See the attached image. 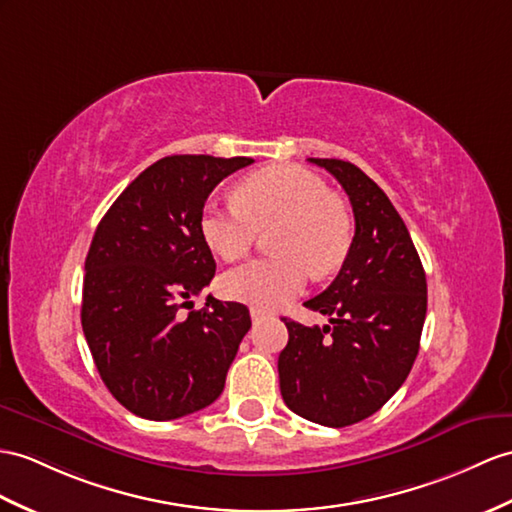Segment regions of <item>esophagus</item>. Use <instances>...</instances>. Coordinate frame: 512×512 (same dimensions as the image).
<instances>
[{
	"label": "esophagus",
	"instance_id": "1",
	"mask_svg": "<svg viewBox=\"0 0 512 512\" xmlns=\"http://www.w3.org/2000/svg\"><path fill=\"white\" fill-rule=\"evenodd\" d=\"M249 315H252V321H254V323H258V321H263V319L267 317V310L252 306V308H249Z\"/></svg>",
	"mask_w": 512,
	"mask_h": 512
}]
</instances>
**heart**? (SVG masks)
Listing matches in <instances>:
<instances>
[{
    "label": "heart",
    "instance_id": "b5f03b06",
    "mask_svg": "<svg viewBox=\"0 0 512 512\" xmlns=\"http://www.w3.org/2000/svg\"><path fill=\"white\" fill-rule=\"evenodd\" d=\"M236 202L208 199L199 217L204 241L223 260L241 258L260 230L271 232V258L223 273L221 291L234 302L278 308L302 293L310 271L328 276L352 243L350 215L317 173L295 165L260 169L236 184Z\"/></svg>",
    "mask_w": 512,
    "mask_h": 512
}]
</instances>
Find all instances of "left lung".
<instances>
[{"label":"left lung","instance_id":"8db88e82","mask_svg":"<svg viewBox=\"0 0 512 512\" xmlns=\"http://www.w3.org/2000/svg\"><path fill=\"white\" fill-rule=\"evenodd\" d=\"M330 171L352 202L356 232L339 276L304 302L330 326L282 319L280 393L295 415L328 428L363 421L408 378L426 321L428 286L406 223L391 199L352 162L308 158Z\"/></svg>","mask_w":512,"mask_h":512}]
</instances>
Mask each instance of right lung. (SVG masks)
<instances>
[{
	"label": "right lung",
	"instance_id": "add662e5",
	"mask_svg": "<svg viewBox=\"0 0 512 512\" xmlns=\"http://www.w3.org/2000/svg\"><path fill=\"white\" fill-rule=\"evenodd\" d=\"M252 158L167 156L128 184L99 221L86 256L82 330L112 397L169 421L213 404L252 319L239 302L182 308L215 276L199 230L208 195Z\"/></svg>",
	"mask_w": 512,
	"mask_h": 512
}]
</instances>
